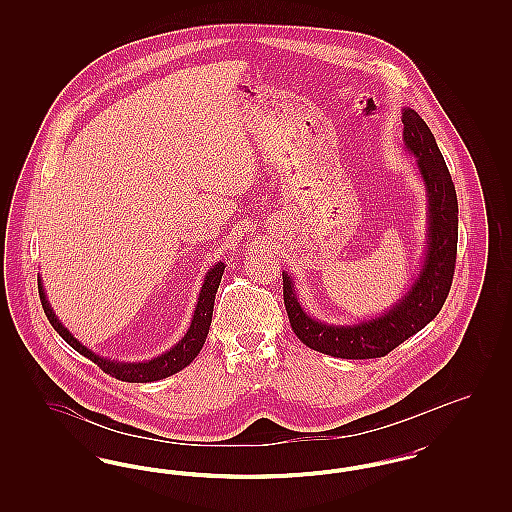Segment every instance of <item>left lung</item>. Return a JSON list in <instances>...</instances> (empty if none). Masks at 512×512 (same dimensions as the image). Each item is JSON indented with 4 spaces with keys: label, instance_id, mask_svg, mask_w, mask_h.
Instances as JSON below:
<instances>
[{
    "label": "left lung",
    "instance_id": "8db88e82",
    "mask_svg": "<svg viewBox=\"0 0 512 512\" xmlns=\"http://www.w3.org/2000/svg\"><path fill=\"white\" fill-rule=\"evenodd\" d=\"M401 121L405 126L403 142L416 157L428 197V247L411 290L380 317L351 326H336L307 315L297 299L290 274L282 272L284 305L295 336L307 347L332 357L376 359L388 355L438 317L453 284L459 240L455 184L428 124L409 107L403 109Z\"/></svg>",
    "mask_w": 512,
    "mask_h": 512
}]
</instances>
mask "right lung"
I'll list each match as a JSON object with an SVG mask.
<instances>
[{
    "instance_id": "add662e5",
    "label": "right lung",
    "mask_w": 512,
    "mask_h": 512,
    "mask_svg": "<svg viewBox=\"0 0 512 512\" xmlns=\"http://www.w3.org/2000/svg\"><path fill=\"white\" fill-rule=\"evenodd\" d=\"M222 272H224V263H217L205 274L201 292L197 297L192 324H190L186 336L178 341L174 347H171L167 353H163V355H159L151 361H144V363H119V361L99 357L94 351H90L88 347H84L80 341L76 340L73 334L61 324V320L55 317V313L49 305L48 297H46V292H44V284H42L40 276H38V293H40V301H42V307H44V313L48 317L49 324L55 328V332L63 340L73 347L74 351H78L80 355H84L86 359L96 363L103 372H107L109 376H113L117 380L132 382V384H146V382H155V380H161V378H167V376L180 372L182 368H186L197 357V353L201 351L203 343L207 340V334H209L213 307H215V293L219 290Z\"/></svg>"
}]
</instances>
